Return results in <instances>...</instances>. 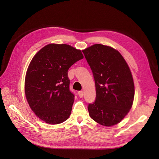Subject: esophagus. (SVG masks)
<instances>
[{
  "label": "esophagus",
  "mask_w": 159,
  "mask_h": 159,
  "mask_svg": "<svg viewBox=\"0 0 159 159\" xmlns=\"http://www.w3.org/2000/svg\"><path fill=\"white\" fill-rule=\"evenodd\" d=\"M78 95H79V96H80V98H83L84 97V92H83V91H78Z\"/></svg>",
  "instance_id": "1"
}]
</instances>
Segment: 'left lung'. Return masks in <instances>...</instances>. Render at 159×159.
<instances>
[{
	"instance_id": "8db88e82",
	"label": "left lung",
	"mask_w": 159,
	"mask_h": 159,
	"mask_svg": "<svg viewBox=\"0 0 159 159\" xmlns=\"http://www.w3.org/2000/svg\"><path fill=\"white\" fill-rule=\"evenodd\" d=\"M82 52L95 84L96 98L88 105L89 114L100 125L113 126L132 107L134 87L131 71L121 54L111 47L97 44Z\"/></svg>"
}]
</instances>
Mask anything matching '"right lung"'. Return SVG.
<instances>
[{"label":"right lung","instance_id":"1","mask_svg":"<svg viewBox=\"0 0 159 159\" xmlns=\"http://www.w3.org/2000/svg\"><path fill=\"white\" fill-rule=\"evenodd\" d=\"M84 56L70 45L50 44L34 56L25 78L28 103L36 116L55 125L68 119L74 94L70 89L68 71Z\"/></svg>","mask_w":159,"mask_h":159}]
</instances>
